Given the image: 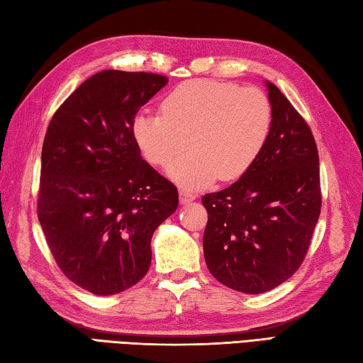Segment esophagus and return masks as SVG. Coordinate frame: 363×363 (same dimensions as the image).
Masks as SVG:
<instances>
[{
	"label": "esophagus",
	"mask_w": 363,
	"mask_h": 363,
	"mask_svg": "<svg viewBox=\"0 0 363 363\" xmlns=\"http://www.w3.org/2000/svg\"><path fill=\"white\" fill-rule=\"evenodd\" d=\"M197 196L192 194L188 189H180V203H189L192 201H196Z\"/></svg>",
	"instance_id": "34e87169"
}]
</instances>
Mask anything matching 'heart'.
<instances>
[{"instance_id":"obj_1","label":"heart","mask_w":363,"mask_h":363,"mask_svg":"<svg viewBox=\"0 0 363 363\" xmlns=\"http://www.w3.org/2000/svg\"><path fill=\"white\" fill-rule=\"evenodd\" d=\"M162 114L139 113L133 136L144 158L164 167L182 152H191L169 167L182 186L197 189L219 179L246 174L269 138L272 109L258 87L196 79L177 86L161 105Z\"/></svg>"}]
</instances>
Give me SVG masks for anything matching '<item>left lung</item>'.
Wrapping results in <instances>:
<instances>
[{
  "label": "left lung",
  "instance_id": "obj_1",
  "mask_svg": "<svg viewBox=\"0 0 363 363\" xmlns=\"http://www.w3.org/2000/svg\"><path fill=\"white\" fill-rule=\"evenodd\" d=\"M266 89L272 122L260 157L240 180L202 197L206 266L246 294L269 291L299 269L321 211L312 131L277 86L266 81Z\"/></svg>",
  "mask_w": 363,
  "mask_h": 363
}]
</instances>
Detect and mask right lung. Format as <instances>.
Returning a JSON list of instances; mask_svg holds the SVG:
<instances>
[{
    "label": "right lung",
    "mask_w": 363,
    "mask_h": 363,
    "mask_svg": "<svg viewBox=\"0 0 363 363\" xmlns=\"http://www.w3.org/2000/svg\"><path fill=\"white\" fill-rule=\"evenodd\" d=\"M167 84L157 73L103 70L51 119L42 147L37 216L59 268L99 296L136 285L152 236L179 191L140 157L133 119Z\"/></svg>",
    "instance_id": "1"
}]
</instances>
